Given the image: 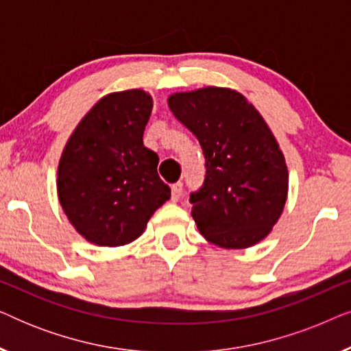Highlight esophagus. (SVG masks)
Segmentation results:
<instances>
[{"instance_id": "34e87169", "label": "esophagus", "mask_w": 351, "mask_h": 351, "mask_svg": "<svg viewBox=\"0 0 351 351\" xmlns=\"http://www.w3.org/2000/svg\"><path fill=\"white\" fill-rule=\"evenodd\" d=\"M182 193H184V185L180 184V182H177L171 186V195H172V201H179Z\"/></svg>"}]
</instances>
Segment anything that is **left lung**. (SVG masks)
Wrapping results in <instances>:
<instances>
[{
    "mask_svg": "<svg viewBox=\"0 0 351 351\" xmlns=\"http://www.w3.org/2000/svg\"><path fill=\"white\" fill-rule=\"evenodd\" d=\"M167 105L206 158L204 184L190 195L199 233L223 249L262 241L281 217L289 189L285 155L265 119L230 88L176 93Z\"/></svg>",
    "mask_w": 351,
    "mask_h": 351,
    "instance_id": "obj_1",
    "label": "left lung"
}]
</instances>
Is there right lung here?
I'll return each instance as SVG.
<instances>
[{
	"mask_svg": "<svg viewBox=\"0 0 351 351\" xmlns=\"http://www.w3.org/2000/svg\"><path fill=\"white\" fill-rule=\"evenodd\" d=\"M153 99L142 89L107 94L75 128L57 169L62 209L86 241L132 243L171 198L158 176L160 158L143 145Z\"/></svg>",
	"mask_w": 351,
	"mask_h": 351,
	"instance_id": "1",
	"label": "right lung"
}]
</instances>
